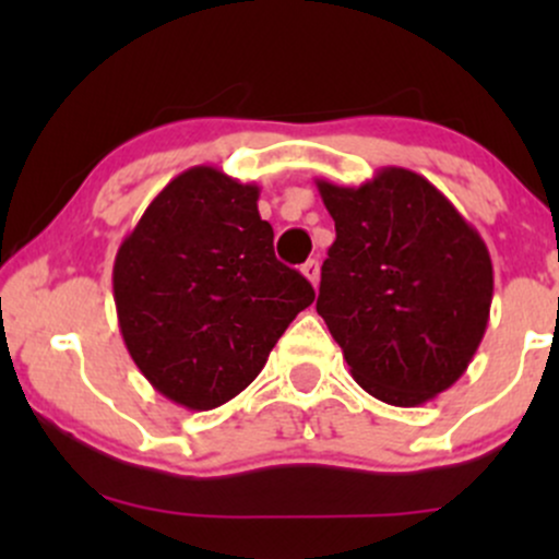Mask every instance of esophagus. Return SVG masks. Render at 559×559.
Returning a JSON list of instances; mask_svg holds the SVG:
<instances>
[{"mask_svg": "<svg viewBox=\"0 0 559 559\" xmlns=\"http://www.w3.org/2000/svg\"><path fill=\"white\" fill-rule=\"evenodd\" d=\"M301 275H305V278L310 281L312 286H318V281H320V265H318V260H307L305 265H301Z\"/></svg>", "mask_w": 559, "mask_h": 559, "instance_id": "1", "label": "esophagus"}]
</instances>
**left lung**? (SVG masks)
I'll list each match as a JSON object with an SVG mask.
<instances>
[{
	"mask_svg": "<svg viewBox=\"0 0 559 559\" xmlns=\"http://www.w3.org/2000/svg\"><path fill=\"white\" fill-rule=\"evenodd\" d=\"M316 183L336 223L318 316L370 396L394 407L426 404L460 381L489 325V249L431 181L407 168H381L360 186Z\"/></svg>",
	"mask_w": 559,
	"mask_h": 559,
	"instance_id": "8db88e82",
	"label": "left lung"
}]
</instances>
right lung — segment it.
Segmentation results:
<instances>
[{"label": "right lung", "instance_id": "obj_1", "mask_svg": "<svg viewBox=\"0 0 559 559\" xmlns=\"http://www.w3.org/2000/svg\"><path fill=\"white\" fill-rule=\"evenodd\" d=\"M258 199L260 186L197 165L152 199L115 254L128 355L186 409L221 407L247 389L316 299L305 275L275 260Z\"/></svg>", "mask_w": 559, "mask_h": 559}]
</instances>
